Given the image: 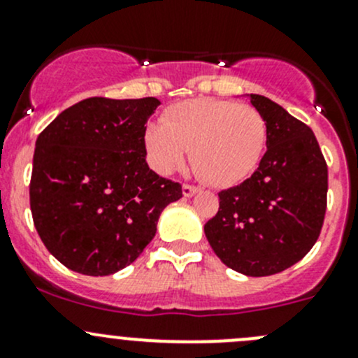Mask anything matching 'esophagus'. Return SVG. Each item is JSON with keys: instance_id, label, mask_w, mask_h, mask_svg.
I'll return each instance as SVG.
<instances>
[{"instance_id": "esophagus-1", "label": "esophagus", "mask_w": 358, "mask_h": 358, "mask_svg": "<svg viewBox=\"0 0 358 358\" xmlns=\"http://www.w3.org/2000/svg\"><path fill=\"white\" fill-rule=\"evenodd\" d=\"M197 192H199V189H197V187H192V185H183L182 187L183 197H192V196H196Z\"/></svg>"}]
</instances>
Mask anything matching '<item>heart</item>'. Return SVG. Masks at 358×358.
<instances>
[{
	"label": "heart",
	"instance_id": "heart-1",
	"mask_svg": "<svg viewBox=\"0 0 358 358\" xmlns=\"http://www.w3.org/2000/svg\"><path fill=\"white\" fill-rule=\"evenodd\" d=\"M147 159L159 175L175 171L190 149L204 182L229 187L244 180L262 161L266 122L255 107L216 99H194L169 107L164 121L143 135Z\"/></svg>",
	"mask_w": 358,
	"mask_h": 358
}]
</instances>
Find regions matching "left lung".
I'll list each match as a JSON object with an SVG mask.
<instances>
[{
    "label": "left lung",
    "mask_w": 358,
    "mask_h": 358,
    "mask_svg": "<svg viewBox=\"0 0 358 358\" xmlns=\"http://www.w3.org/2000/svg\"><path fill=\"white\" fill-rule=\"evenodd\" d=\"M249 100L266 122V152L248 180L218 194L204 234L229 268L265 277L298 263L319 239L327 164L305 122L263 95Z\"/></svg>",
    "instance_id": "8db88e82"
}]
</instances>
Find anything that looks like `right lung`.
Returning <instances> with one entry per match:
<instances>
[{
    "instance_id": "obj_1",
    "label": "right lung",
    "mask_w": 358,
    "mask_h": 358,
    "mask_svg": "<svg viewBox=\"0 0 358 358\" xmlns=\"http://www.w3.org/2000/svg\"><path fill=\"white\" fill-rule=\"evenodd\" d=\"M157 99L92 96L60 112L36 140L29 196L46 249L83 275L135 262L182 185L149 168L143 135Z\"/></svg>"
}]
</instances>
